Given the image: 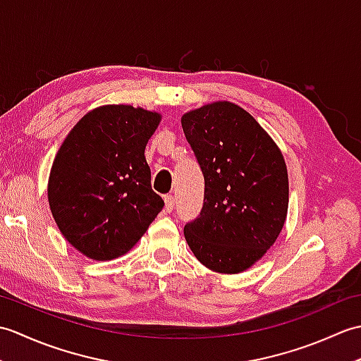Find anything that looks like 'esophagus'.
<instances>
[{
  "label": "esophagus",
  "mask_w": 361,
  "mask_h": 361,
  "mask_svg": "<svg viewBox=\"0 0 361 361\" xmlns=\"http://www.w3.org/2000/svg\"><path fill=\"white\" fill-rule=\"evenodd\" d=\"M175 208V197L173 195H166L164 197V209L166 212H172Z\"/></svg>",
  "instance_id": "obj_1"
}]
</instances>
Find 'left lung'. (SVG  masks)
Returning <instances> with one entry per match:
<instances>
[{
  "label": "left lung",
  "instance_id": "8db88e82",
  "mask_svg": "<svg viewBox=\"0 0 361 361\" xmlns=\"http://www.w3.org/2000/svg\"><path fill=\"white\" fill-rule=\"evenodd\" d=\"M181 126L204 178L203 208L186 224V242L209 270L240 273L286 221V161L256 119L231 102L189 111Z\"/></svg>",
  "mask_w": 361,
  "mask_h": 361
}]
</instances>
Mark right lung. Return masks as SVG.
Wrapping results in <instances>:
<instances>
[{
	"instance_id": "1",
	"label": "right lung",
	"mask_w": 361,
	"mask_h": 361,
	"mask_svg": "<svg viewBox=\"0 0 361 361\" xmlns=\"http://www.w3.org/2000/svg\"><path fill=\"white\" fill-rule=\"evenodd\" d=\"M158 124V113L105 105L85 114L60 147L49 206L65 239L87 257L126 255L163 209L144 157Z\"/></svg>"
}]
</instances>
